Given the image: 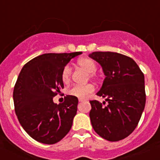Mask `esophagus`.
<instances>
[{"label":"esophagus","mask_w":160,"mask_h":160,"mask_svg":"<svg viewBox=\"0 0 160 160\" xmlns=\"http://www.w3.org/2000/svg\"><path fill=\"white\" fill-rule=\"evenodd\" d=\"M83 101H85V100H81V99L79 100V102H83Z\"/></svg>","instance_id":"esophagus-1"}]
</instances>
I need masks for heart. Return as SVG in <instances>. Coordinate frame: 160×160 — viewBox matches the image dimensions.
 <instances>
[{
    "label": "heart",
    "instance_id": "b5f03b06",
    "mask_svg": "<svg viewBox=\"0 0 160 160\" xmlns=\"http://www.w3.org/2000/svg\"><path fill=\"white\" fill-rule=\"evenodd\" d=\"M78 65L83 70H85L86 72L89 73L90 77H94L95 76V72L96 70V65L95 61L88 57L80 58L77 61ZM61 78L64 83H68L70 80L71 78V69L69 65H66L62 70L61 74ZM95 90L94 85L91 84H87L84 85H74L72 87L69 89L68 94L70 95H72L74 97H76L78 99H85L88 95L91 94Z\"/></svg>",
    "mask_w": 160,
    "mask_h": 160
}]
</instances>
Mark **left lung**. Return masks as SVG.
Masks as SVG:
<instances>
[{
  "mask_svg": "<svg viewBox=\"0 0 160 160\" xmlns=\"http://www.w3.org/2000/svg\"><path fill=\"white\" fill-rule=\"evenodd\" d=\"M102 67L105 78L96 93L107 101H90L94 130L109 141H119L134 131L146 101L144 76L136 62L116 52L96 51L89 55Z\"/></svg>",
  "mask_w": 160,
  "mask_h": 160,
  "instance_id": "left-lung-1",
  "label": "left lung"
}]
</instances>
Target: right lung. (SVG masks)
<instances>
[{"label":"right lung","instance_id":"obj_1","mask_svg":"<svg viewBox=\"0 0 160 160\" xmlns=\"http://www.w3.org/2000/svg\"><path fill=\"white\" fill-rule=\"evenodd\" d=\"M81 54H43L21 69L14 87L15 111L22 128L36 141L55 144L71 129L78 99L66 95L65 101L57 105L53 97L64 88L63 69L71 59Z\"/></svg>","mask_w":160,"mask_h":160}]
</instances>
